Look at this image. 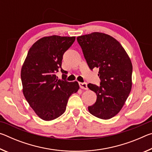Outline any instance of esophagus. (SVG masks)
<instances>
[{"mask_svg": "<svg viewBox=\"0 0 152 152\" xmlns=\"http://www.w3.org/2000/svg\"><path fill=\"white\" fill-rule=\"evenodd\" d=\"M79 86L80 87V88L84 89V90H88V86H87L86 83H82V82H80Z\"/></svg>", "mask_w": 152, "mask_h": 152, "instance_id": "1", "label": "esophagus"}]
</instances>
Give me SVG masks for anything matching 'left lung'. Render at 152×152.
<instances>
[{
  "label": "left lung",
  "instance_id": "obj_1",
  "mask_svg": "<svg viewBox=\"0 0 152 152\" xmlns=\"http://www.w3.org/2000/svg\"><path fill=\"white\" fill-rule=\"evenodd\" d=\"M77 41L90 69H99L101 86L88 84L97 96L88 111L99 119H111L121 110L132 90V61L121 44L109 35L93 32L78 36Z\"/></svg>",
  "mask_w": 152,
  "mask_h": 152
}]
</instances>
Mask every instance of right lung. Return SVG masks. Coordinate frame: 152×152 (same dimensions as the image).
I'll return each mask as SVG.
<instances>
[{"label":"right lung","mask_w":152,"mask_h":152,"mask_svg":"<svg viewBox=\"0 0 152 152\" xmlns=\"http://www.w3.org/2000/svg\"><path fill=\"white\" fill-rule=\"evenodd\" d=\"M76 37L45 36L33 44L23 64L20 77L23 93L36 115L44 121H51L65 112L69 97L78 92V82L58 79L56 73L61 68L65 51Z\"/></svg>","instance_id":"obj_1"}]
</instances>
